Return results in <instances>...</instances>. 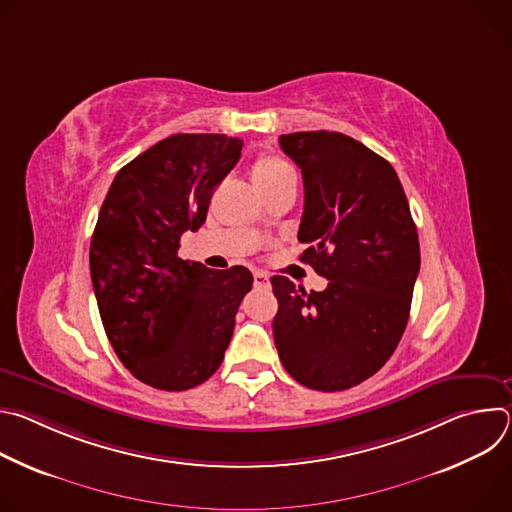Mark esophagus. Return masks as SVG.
<instances>
[{
	"instance_id": "34e87169",
	"label": "esophagus",
	"mask_w": 512,
	"mask_h": 512,
	"mask_svg": "<svg viewBox=\"0 0 512 512\" xmlns=\"http://www.w3.org/2000/svg\"><path fill=\"white\" fill-rule=\"evenodd\" d=\"M253 277H255V281H253L255 287H269V285H271V283H269V275H267L265 271H259V269H257V271L253 273Z\"/></svg>"
}]
</instances>
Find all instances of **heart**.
Returning a JSON list of instances; mask_svg holds the SVG:
<instances>
[{"label":"heart","mask_w":512,"mask_h":512,"mask_svg":"<svg viewBox=\"0 0 512 512\" xmlns=\"http://www.w3.org/2000/svg\"><path fill=\"white\" fill-rule=\"evenodd\" d=\"M294 174L289 168V164L273 154H263L259 156L253 166H251V178L255 182V186L259 190H265L269 186H273L275 182H279L281 178Z\"/></svg>","instance_id":"heart-1"}]
</instances>
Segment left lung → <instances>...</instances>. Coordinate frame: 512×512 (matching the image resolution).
Listing matches in <instances>:
<instances>
[{
  "label": "left lung",
  "instance_id": "left-lung-1",
  "mask_svg": "<svg viewBox=\"0 0 512 512\" xmlns=\"http://www.w3.org/2000/svg\"><path fill=\"white\" fill-rule=\"evenodd\" d=\"M304 178L298 231L302 261L324 291L283 275L271 285L273 338L285 371L316 391H344L373 377L395 352L419 273V239L393 166L336 131L279 135Z\"/></svg>",
  "mask_w": 512,
  "mask_h": 512
}]
</instances>
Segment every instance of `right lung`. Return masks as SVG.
<instances>
[{"label":"right lung","instance_id":"right-lung-1","mask_svg":"<svg viewBox=\"0 0 512 512\" xmlns=\"http://www.w3.org/2000/svg\"><path fill=\"white\" fill-rule=\"evenodd\" d=\"M223 133H176L123 166L99 210L91 281L107 338L141 383L186 391L210 379L253 275L178 257L206 221L212 190L241 158Z\"/></svg>","mask_w":512,"mask_h":512}]
</instances>
